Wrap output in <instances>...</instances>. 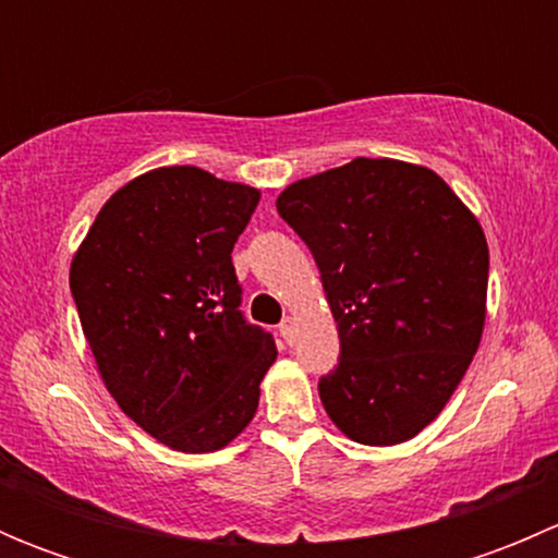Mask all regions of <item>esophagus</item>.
Returning <instances> with one entry per match:
<instances>
[{
	"instance_id": "esophagus-1",
	"label": "esophagus",
	"mask_w": 558,
	"mask_h": 558,
	"mask_svg": "<svg viewBox=\"0 0 558 558\" xmlns=\"http://www.w3.org/2000/svg\"><path fill=\"white\" fill-rule=\"evenodd\" d=\"M278 329H280V337H283L286 342L294 340V320H291V318H283V320H280Z\"/></svg>"
}]
</instances>
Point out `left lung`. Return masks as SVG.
<instances>
[{"instance_id": "left-lung-1", "label": "left lung", "mask_w": 558, "mask_h": 558, "mask_svg": "<svg viewBox=\"0 0 558 558\" xmlns=\"http://www.w3.org/2000/svg\"><path fill=\"white\" fill-rule=\"evenodd\" d=\"M278 213L311 247L340 335L318 393L337 429L397 446L440 415L486 324L488 245L429 167L359 159L302 178Z\"/></svg>"}]
</instances>
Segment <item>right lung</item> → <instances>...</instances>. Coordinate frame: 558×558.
I'll list each match as a JSON object with an SVG mask.
<instances>
[{"label": "right lung", "mask_w": 558, "mask_h": 558, "mask_svg": "<svg viewBox=\"0 0 558 558\" xmlns=\"http://www.w3.org/2000/svg\"><path fill=\"white\" fill-rule=\"evenodd\" d=\"M258 189L199 167L129 180L72 256L70 289L118 408L183 453L229 446L253 421L278 348L240 313L232 247Z\"/></svg>", "instance_id": "right-lung-1"}]
</instances>
